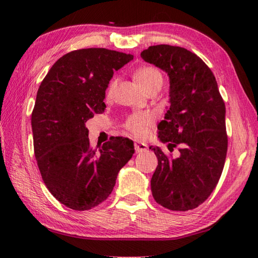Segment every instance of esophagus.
Wrapping results in <instances>:
<instances>
[{"label":"esophagus","mask_w":258,"mask_h":258,"mask_svg":"<svg viewBox=\"0 0 258 258\" xmlns=\"http://www.w3.org/2000/svg\"><path fill=\"white\" fill-rule=\"evenodd\" d=\"M134 147H135V151L139 152V154H140V152H145L148 149V146L146 145V143L145 142H140V141H135Z\"/></svg>","instance_id":"1"}]
</instances>
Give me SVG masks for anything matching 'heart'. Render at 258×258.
Wrapping results in <instances>:
<instances>
[{"instance_id":"b5f03b06","label":"heart","mask_w":258,"mask_h":258,"mask_svg":"<svg viewBox=\"0 0 258 258\" xmlns=\"http://www.w3.org/2000/svg\"><path fill=\"white\" fill-rule=\"evenodd\" d=\"M134 77L137 82L143 90L149 92L151 90H159L161 85H163V75H161L158 69L154 67H141L139 68L134 74ZM117 86V78L109 83L107 89V97L110 98L113 94ZM154 123V116L150 112H137L131 115L125 123V127L127 128L130 132L138 135V137H142L147 133L150 126Z\"/></svg>"}]
</instances>
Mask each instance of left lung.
<instances>
[{
	"label": "left lung",
	"mask_w": 258,
	"mask_h": 258,
	"mask_svg": "<svg viewBox=\"0 0 258 258\" xmlns=\"http://www.w3.org/2000/svg\"><path fill=\"white\" fill-rule=\"evenodd\" d=\"M141 58L169 78V107L158 124L159 147H150L158 159L151 177L152 197L171 211L198 207L215 189L223 171L228 137L225 104L211 69L198 55L180 46L160 44L141 52Z\"/></svg>",
	"instance_id": "8db88e82"
}]
</instances>
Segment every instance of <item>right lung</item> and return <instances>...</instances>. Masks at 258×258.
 <instances>
[{
  "instance_id": "right-lung-1",
  "label": "right lung",
  "mask_w": 258,
  "mask_h": 258,
  "mask_svg": "<svg viewBox=\"0 0 258 258\" xmlns=\"http://www.w3.org/2000/svg\"><path fill=\"white\" fill-rule=\"evenodd\" d=\"M132 59L101 47L72 51L56 60L37 91L32 113L35 158L52 196L75 211L104 202L134 154L132 140L119 137L97 152L85 127L94 113L104 111L113 73Z\"/></svg>"
}]
</instances>
